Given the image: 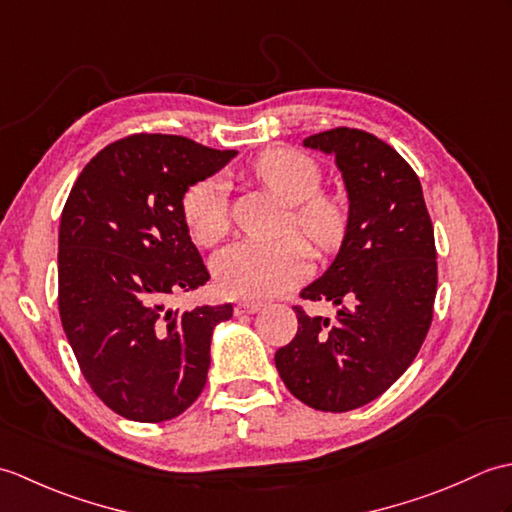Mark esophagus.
Wrapping results in <instances>:
<instances>
[{"mask_svg":"<svg viewBox=\"0 0 512 512\" xmlns=\"http://www.w3.org/2000/svg\"><path fill=\"white\" fill-rule=\"evenodd\" d=\"M259 308V303H255V301H239L237 306H235V314H255Z\"/></svg>","mask_w":512,"mask_h":512,"instance_id":"1","label":"esophagus"}]
</instances>
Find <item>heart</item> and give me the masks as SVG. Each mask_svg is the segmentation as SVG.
<instances>
[{"label": "heart", "mask_w": 512, "mask_h": 512, "mask_svg": "<svg viewBox=\"0 0 512 512\" xmlns=\"http://www.w3.org/2000/svg\"><path fill=\"white\" fill-rule=\"evenodd\" d=\"M250 173L292 206V220L319 250H332L347 231V206L343 198L321 189V169L310 156L290 147H273L259 154ZM184 222L193 242L213 246L226 235L228 209L226 184L206 178L184 193ZM310 246L299 235L277 242H235L213 262L217 286L228 297L268 299L308 275Z\"/></svg>", "instance_id": "obj_1"}]
</instances>
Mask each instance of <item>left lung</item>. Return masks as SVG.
I'll return each mask as SVG.
<instances>
[{"instance_id":"1","label":"left lung","mask_w":512,"mask_h":512,"mask_svg":"<svg viewBox=\"0 0 512 512\" xmlns=\"http://www.w3.org/2000/svg\"><path fill=\"white\" fill-rule=\"evenodd\" d=\"M303 147L334 156L350 200L339 255L301 290L339 310L325 319L295 306L299 330L275 365L292 396L341 413L385 394L416 358L438 290L436 239L416 171L394 147L350 127Z\"/></svg>"}]
</instances>
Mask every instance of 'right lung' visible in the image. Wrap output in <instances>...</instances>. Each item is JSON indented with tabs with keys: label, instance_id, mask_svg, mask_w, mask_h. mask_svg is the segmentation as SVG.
I'll use <instances>...</instances> for the list:
<instances>
[{
	"label": "right lung",
	"instance_id": "1",
	"mask_svg": "<svg viewBox=\"0 0 512 512\" xmlns=\"http://www.w3.org/2000/svg\"><path fill=\"white\" fill-rule=\"evenodd\" d=\"M235 154L184 136H127L85 165L63 206V330L94 394L127 420L176 418L206 385L213 330L233 306L165 301L209 281L182 198Z\"/></svg>",
	"mask_w": 512,
	"mask_h": 512
}]
</instances>
